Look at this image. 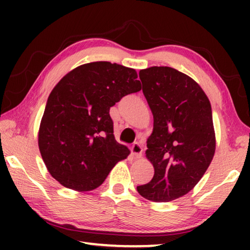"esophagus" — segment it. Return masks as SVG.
Wrapping results in <instances>:
<instances>
[{
  "label": "esophagus",
  "mask_w": 250,
  "mask_h": 250,
  "mask_svg": "<svg viewBox=\"0 0 250 250\" xmlns=\"http://www.w3.org/2000/svg\"><path fill=\"white\" fill-rule=\"evenodd\" d=\"M131 152L132 154L135 156V158H140L142 154V146L139 142H134L132 145V147H131Z\"/></svg>",
  "instance_id": "34e87169"
}]
</instances>
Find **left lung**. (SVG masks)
I'll return each instance as SVG.
<instances>
[{
	"instance_id": "8db88e82",
	"label": "left lung",
	"mask_w": 250,
	"mask_h": 250,
	"mask_svg": "<svg viewBox=\"0 0 250 250\" xmlns=\"http://www.w3.org/2000/svg\"><path fill=\"white\" fill-rule=\"evenodd\" d=\"M139 77L153 113L146 153L154 175L137 191L149 201L171 202L191 191L213 160L211 107L191 77L171 67L142 69Z\"/></svg>"
}]
</instances>
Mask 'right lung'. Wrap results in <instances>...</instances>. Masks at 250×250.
<instances>
[{
	"mask_svg": "<svg viewBox=\"0 0 250 250\" xmlns=\"http://www.w3.org/2000/svg\"><path fill=\"white\" fill-rule=\"evenodd\" d=\"M137 71L109 62L71 70L46 103L39 146L44 163L65 188L86 192L104 183L129 150L113 135L110 107L141 90Z\"/></svg>",
	"mask_w": 250,
	"mask_h": 250,
	"instance_id": "add662e5",
	"label": "right lung"
}]
</instances>
